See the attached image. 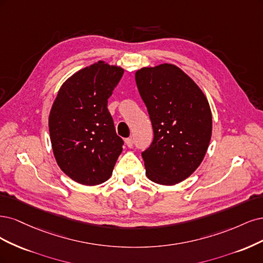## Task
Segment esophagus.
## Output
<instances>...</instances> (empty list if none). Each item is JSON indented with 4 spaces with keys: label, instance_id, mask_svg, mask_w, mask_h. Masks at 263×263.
Returning <instances> with one entry per match:
<instances>
[{
    "label": "esophagus",
    "instance_id": "34e87169",
    "mask_svg": "<svg viewBox=\"0 0 263 263\" xmlns=\"http://www.w3.org/2000/svg\"><path fill=\"white\" fill-rule=\"evenodd\" d=\"M125 144L128 145V147H132L133 146V140L132 138H129V139H125Z\"/></svg>",
    "mask_w": 263,
    "mask_h": 263
}]
</instances>
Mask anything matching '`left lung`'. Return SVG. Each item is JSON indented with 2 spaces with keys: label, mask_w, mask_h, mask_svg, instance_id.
Instances as JSON below:
<instances>
[{
  "label": "left lung",
  "mask_w": 263,
  "mask_h": 263,
  "mask_svg": "<svg viewBox=\"0 0 263 263\" xmlns=\"http://www.w3.org/2000/svg\"><path fill=\"white\" fill-rule=\"evenodd\" d=\"M135 82L154 131L142 153L146 176L174 185L202 163L212 137V112L204 92L189 75L171 63L135 72Z\"/></svg>",
  "instance_id": "8db88e82"
}]
</instances>
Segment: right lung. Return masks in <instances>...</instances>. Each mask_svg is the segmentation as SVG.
<instances>
[{
  "mask_svg": "<svg viewBox=\"0 0 263 263\" xmlns=\"http://www.w3.org/2000/svg\"><path fill=\"white\" fill-rule=\"evenodd\" d=\"M124 70L98 61L75 72L60 87L49 115L53 155L61 171L85 185L107 181L123 141L107 104Z\"/></svg>",
  "mask_w": 263,
  "mask_h": 263,
  "instance_id": "add662e5",
  "label": "right lung"
}]
</instances>
